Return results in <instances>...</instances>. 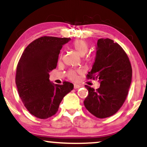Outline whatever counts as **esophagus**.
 I'll list each match as a JSON object with an SVG mask.
<instances>
[{"label":"esophagus","mask_w":147,"mask_h":147,"mask_svg":"<svg viewBox=\"0 0 147 147\" xmlns=\"http://www.w3.org/2000/svg\"><path fill=\"white\" fill-rule=\"evenodd\" d=\"M79 87H81V85H77V84L74 85V88H75V89H79Z\"/></svg>","instance_id":"34e87169"}]
</instances>
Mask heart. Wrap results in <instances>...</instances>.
<instances>
[{"instance_id": "1", "label": "heart", "mask_w": 147, "mask_h": 147, "mask_svg": "<svg viewBox=\"0 0 147 147\" xmlns=\"http://www.w3.org/2000/svg\"><path fill=\"white\" fill-rule=\"evenodd\" d=\"M74 49L77 51V53L81 56H83L85 53H87L89 49V45L86 41L83 40H76L75 41L73 42L72 43ZM62 53H61L60 55V59L62 58ZM68 77L71 80H76L77 79V72L75 71H70L68 72Z\"/></svg>"}]
</instances>
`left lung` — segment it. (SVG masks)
Masks as SVG:
<instances>
[{
    "label": "left lung",
    "instance_id": "obj_1",
    "mask_svg": "<svg viewBox=\"0 0 147 147\" xmlns=\"http://www.w3.org/2000/svg\"><path fill=\"white\" fill-rule=\"evenodd\" d=\"M131 77L130 62L123 48L110 38L98 39L95 62L87 77L98 79L100 86L96 90L85 86L89 92L84 100L87 110L100 119L115 114L126 99Z\"/></svg>",
    "mask_w": 147,
    "mask_h": 147
}]
</instances>
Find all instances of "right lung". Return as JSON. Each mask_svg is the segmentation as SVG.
Here are the masks:
<instances>
[{
  "instance_id": "right-lung-1",
  "label": "right lung",
  "mask_w": 147,
  "mask_h": 147,
  "mask_svg": "<svg viewBox=\"0 0 147 147\" xmlns=\"http://www.w3.org/2000/svg\"><path fill=\"white\" fill-rule=\"evenodd\" d=\"M70 38L42 36L33 40L24 49L18 64L16 83L22 102L30 114L45 119L54 115L65 96L74 85L49 81V72L57 66L62 45Z\"/></svg>"
}]
</instances>
